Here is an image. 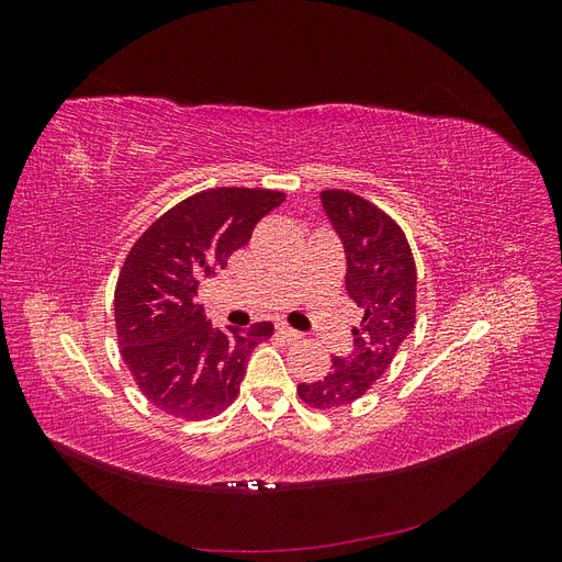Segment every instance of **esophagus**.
Segmentation results:
<instances>
[{
  "instance_id": "esophagus-1",
  "label": "esophagus",
  "mask_w": 562,
  "mask_h": 562,
  "mask_svg": "<svg viewBox=\"0 0 562 562\" xmlns=\"http://www.w3.org/2000/svg\"><path fill=\"white\" fill-rule=\"evenodd\" d=\"M277 335L283 337L285 342H297V339L302 337V333H297V330L291 328V326H285V323H279V326H277Z\"/></svg>"
}]
</instances>
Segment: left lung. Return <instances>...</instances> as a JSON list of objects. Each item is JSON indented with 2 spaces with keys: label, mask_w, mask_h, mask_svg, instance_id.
I'll return each instance as SVG.
<instances>
[{
  "label": "left lung",
  "mask_w": 562,
  "mask_h": 562,
  "mask_svg": "<svg viewBox=\"0 0 562 562\" xmlns=\"http://www.w3.org/2000/svg\"><path fill=\"white\" fill-rule=\"evenodd\" d=\"M321 203L345 246L347 293L363 312L351 351L333 356L323 380L297 384L304 403L333 411L366 396L413 333L417 269L403 229L375 203L347 190H323Z\"/></svg>",
  "instance_id": "left-lung-1"
}]
</instances>
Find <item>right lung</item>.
<instances>
[{
    "label": "right lung",
    "mask_w": 562,
    "mask_h": 562,
    "mask_svg": "<svg viewBox=\"0 0 562 562\" xmlns=\"http://www.w3.org/2000/svg\"><path fill=\"white\" fill-rule=\"evenodd\" d=\"M283 201L274 190H203L155 220L128 250L114 288L119 351L143 396L166 415L223 413L239 396L252 349L274 333L269 321L213 328L194 297L199 281L225 269Z\"/></svg>",
    "instance_id": "1"
}]
</instances>
